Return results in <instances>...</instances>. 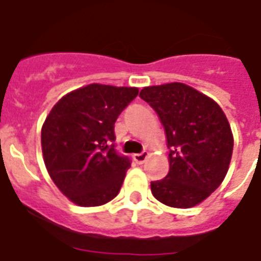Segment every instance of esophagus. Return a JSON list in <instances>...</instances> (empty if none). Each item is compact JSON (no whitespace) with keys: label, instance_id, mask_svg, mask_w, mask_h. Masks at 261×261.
Wrapping results in <instances>:
<instances>
[{"label":"esophagus","instance_id":"esophagus-1","mask_svg":"<svg viewBox=\"0 0 261 261\" xmlns=\"http://www.w3.org/2000/svg\"><path fill=\"white\" fill-rule=\"evenodd\" d=\"M147 157H149V153H147V151H142V153H137V154L133 155V159H134V161L137 164H143L147 160Z\"/></svg>","mask_w":261,"mask_h":261}]
</instances>
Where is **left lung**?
<instances>
[{
    "mask_svg": "<svg viewBox=\"0 0 261 261\" xmlns=\"http://www.w3.org/2000/svg\"><path fill=\"white\" fill-rule=\"evenodd\" d=\"M139 97L157 112L167 134L169 172L150 184L164 204L190 208L214 192L226 176L233 134L222 108L181 83L145 87Z\"/></svg>",
    "mask_w": 261,
    "mask_h": 261,
    "instance_id": "1",
    "label": "left lung"
}]
</instances>
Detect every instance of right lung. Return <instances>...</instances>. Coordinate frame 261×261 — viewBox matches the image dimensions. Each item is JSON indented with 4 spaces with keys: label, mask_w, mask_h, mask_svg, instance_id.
Masks as SVG:
<instances>
[{
    "label": "right lung",
    "mask_w": 261,
    "mask_h": 261,
    "mask_svg": "<svg viewBox=\"0 0 261 261\" xmlns=\"http://www.w3.org/2000/svg\"><path fill=\"white\" fill-rule=\"evenodd\" d=\"M138 88L89 84L65 94L42 127L47 172L75 204H106L120 191L130 160L115 151V122Z\"/></svg>",
    "instance_id": "right-lung-1"
}]
</instances>
